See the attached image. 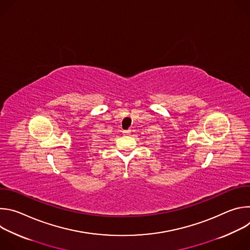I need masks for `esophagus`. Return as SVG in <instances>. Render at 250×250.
Masks as SVG:
<instances>
[{"mask_svg":"<svg viewBox=\"0 0 250 250\" xmlns=\"http://www.w3.org/2000/svg\"><path fill=\"white\" fill-rule=\"evenodd\" d=\"M130 132H131V130H130V129H127V130H124V131H123V133H124V134H129Z\"/></svg>","mask_w":250,"mask_h":250,"instance_id":"34e87169","label":"esophagus"}]
</instances>
